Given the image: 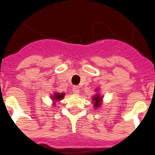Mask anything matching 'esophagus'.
I'll list each match as a JSON object with an SVG mask.
<instances>
[{"mask_svg":"<svg viewBox=\"0 0 155 155\" xmlns=\"http://www.w3.org/2000/svg\"><path fill=\"white\" fill-rule=\"evenodd\" d=\"M72 91L74 93H75V94H79V93H80V88H79L77 86H74V87H72Z\"/></svg>","mask_w":155,"mask_h":155,"instance_id":"1","label":"esophagus"}]
</instances>
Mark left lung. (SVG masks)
Segmentation results:
<instances>
[{"label":"left lung","instance_id":"left-lung-1","mask_svg":"<svg viewBox=\"0 0 155 155\" xmlns=\"http://www.w3.org/2000/svg\"><path fill=\"white\" fill-rule=\"evenodd\" d=\"M101 97H100L98 95L94 97V99L93 100L95 101V105H96V107H98V106L100 105L99 102L101 101Z\"/></svg>","mask_w":155,"mask_h":155}]
</instances>
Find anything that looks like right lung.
I'll use <instances>...</instances> for the list:
<instances>
[{
  "label": "right lung",
  "mask_w": 155,
  "mask_h": 155,
  "mask_svg": "<svg viewBox=\"0 0 155 155\" xmlns=\"http://www.w3.org/2000/svg\"><path fill=\"white\" fill-rule=\"evenodd\" d=\"M64 96H65V94H64V93H61V94L56 93V94H54V98H55L56 100H61V99H63V97H64Z\"/></svg>",
  "instance_id": "obj_1"
}]
</instances>
